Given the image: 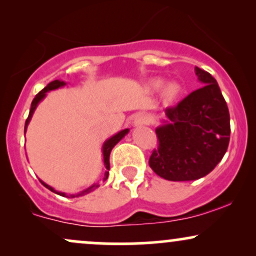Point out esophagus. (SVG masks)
<instances>
[{"label":"esophagus","instance_id":"34e87169","mask_svg":"<svg viewBox=\"0 0 256 256\" xmlns=\"http://www.w3.org/2000/svg\"><path fill=\"white\" fill-rule=\"evenodd\" d=\"M148 122V116H144V114H138V116L134 118V125H143Z\"/></svg>","mask_w":256,"mask_h":256}]
</instances>
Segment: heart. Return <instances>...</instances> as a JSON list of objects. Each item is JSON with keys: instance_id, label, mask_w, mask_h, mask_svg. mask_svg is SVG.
Instances as JSON below:
<instances>
[{"instance_id": "1", "label": "heart", "mask_w": 256, "mask_h": 256, "mask_svg": "<svg viewBox=\"0 0 256 256\" xmlns=\"http://www.w3.org/2000/svg\"><path fill=\"white\" fill-rule=\"evenodd\" d=\"M161 86H162V80L160 79L152 83V90H158ZM179 92H180V85L176 82H170L162 86V95L166 100H174L179 95Z\"/></svg>"}]
</instances>
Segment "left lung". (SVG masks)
<instances>
[{
  "instance_id": "left-lung-1",
  "label": "left lung",
  "mask_w": 256,
  "mask_h": 256,
  "mask_svg": "<svg viewBox=\"0 0 256 256\" xmlns=\"http://www.w3.org/2000/svg\"><path fill=\"white\" fill-rule=\"evenodd\" d=\"M202 86L165 110L155 130L158 140L149 158L150 168L172 182L195 180L212 172L228 150L230 113L216 80L195 67Z\"/></svg>"
}]
</instances>
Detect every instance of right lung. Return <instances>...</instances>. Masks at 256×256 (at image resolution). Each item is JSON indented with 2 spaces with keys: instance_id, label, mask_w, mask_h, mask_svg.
<instances>
[{
  "instance_id": "right-lung-1",
  "label": "right lung",
  "mask_w": 256,
  "mask_h": 256,
  "mask_svg": "<svg viewBox=\"0 0 256 256\" xmlns=\"http://www.w3.org/2000/svg\"><path fill=\"white\" fill-rule=\"evenodd\" d=\"M64 85H66V83H64V82H62V80H54V82H52V83H49L48 85H46V88H44L43 90H40V92L37 94L36 98H34V101H32V104H31L30 113H28V119H26V122H25V130H24V132H26V128H28V122H30V120H31V118H32V114H34V110H36V107L38 106V104H40V102L42 101V100H43L44 98H46V92H48V91H50V90L58 89V88L64 86ZM128 128H125V130L118 132V134H114L113 137H110V140H106V142L104 143V146H102V154H104V166H106V168H107V171L104 172V179H107V178H108V174H110V172H108V171H110V155L112 149L114 148V146H116V143H118L119 140H122V138L124 137L126 134H128ZM40 183H42L46 188H48V189L50 190V192L58 194V195H60V196H66V194H64V192H56V190L52 189V186H49V185L44 183V182L40 180ZM98 184L91 185L90 188H88V189L83 190V192L77 194V195H71V198H78V196H83V195H85V194H89L90 192H92V190L95 189V188H98Z\"/></svg>"
}]
</instances>
